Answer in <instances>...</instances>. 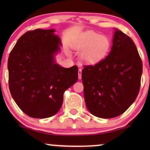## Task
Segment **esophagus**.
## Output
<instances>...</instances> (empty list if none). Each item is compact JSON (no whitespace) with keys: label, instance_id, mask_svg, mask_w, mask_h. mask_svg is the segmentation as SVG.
<instances>
[{"label":"esophagus","instance_id":"1","mask_svg":"<svg viewBox=\"0 0 150 150\" xmlns=\"http://www.w3.org/2000/svg\"><path fill=\"white\" fill-rule=\"evenodd\" d=\"M78 78L80 79V80L82 78V70H81L80 68L78 70Z\"/></svg>","mask_w":150,"mask_h":150}]
</instances>
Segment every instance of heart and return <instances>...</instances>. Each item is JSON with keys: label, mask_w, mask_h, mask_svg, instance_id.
Instances as JSON below:
<instances>
[{"label": "heart", "mask_w": 150, "mask_h": 150, "mask_svg": "<svg viewBox=\"0 0 150 150\" xmlns=\"http://www.w3.org/2000/svg\"><path fill=\"white\" fill-rule=\"evenodd\" d=\"M72 47L81 51L80 59L86 65H96L102 61L111 51V42L107 36L92 31L77 35L72 42Z\"/></svg>", "instance_id": "1"}]
</instances>
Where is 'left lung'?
I'll return each mask as SVG.
<instances>
[{
  "label": "left lung",
  "mask_w": 150,
  "mask_h": 150,
  "mask_svg": "<svg viewBox=\"0 0 150 150\" xmlns=\"http://www.w3.org/2000/svg\"><path fill=\"white\" fill-rule=\"evenodd\" d=\"M142 63L131 38L115 29L109 54L82 71L84 97L94 116L111 118L124 113L135 101L140 87Z\"/></svg>",
  "instance_id": "8db88e82"
}]
</instances>
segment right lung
Instances as JSON below:
<instances>
[{
	"mask_svg": "<svg viewBox=\"0 0 150 150\" xmlns=\"http://www.w3.org/2000/svg\"><path fill=\"white\" fill-rule=\"evenodd\" d=\"M55 32L37 29L26 32L8 58L10 94L19 108L32 118L57 113L65 91L78 79L76 65L65 68L56 62L62 44Z\"/></svg>",
	"mask_w": 150,
	"mask_h": 150,
	"instance_id": "add662e5",
	"label": "right lung"
}]
</instances>
